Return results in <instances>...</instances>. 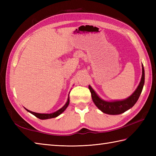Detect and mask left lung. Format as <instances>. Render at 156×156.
Returning <instances> with one entry per match:
<instances>
[{
  "label": "left lung",
  "mask_w": 156,
  "mask_h": 156,
  "mask_svg": "<svg viewBox=\"0 0 156 156\" xmlns=\"http://www.w3.org/2000/svg\"><path fill=\"white\" fill-rule=\"evenodd\" d=\"M144 82L145 72L144 66L142 65V76L140 84L133 93L130 97L124 99V100L106 101L98 97L90 85L88 86V88L91 92L92 98L94 103L102 112L108 115H119L132 108L136 103L141 93L142 90H143Z\"/></svg>",
  "instance_id": "obj_1"
}]
</instances>
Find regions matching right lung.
I'll return each instance as SVG.
<instances>
[{
    "label": "right lung",
    "mask_w": 156,
    "mask_h": 156,
    "mask_svg": "<svg viewBox=\"0 0 156 156\" xmlns=\"http://www.w3.org/2000/svg\"><path fill=\"white\" fill-rule=\"evenodd\" d=\"M69 103V97H68V101L67 102H66V103L65 104V105L62 108H61L60 109H59L58 111H55L54 112H52V113H49V114H44V113H37V112H32L31 111L29 110H27V108H25L26 110H27L28 112H30V113L33 114L34 115H35L36 117H37L39 119H51V118H55L56 117H58V116H59L60 114H62L63 112H64L66 108L68 107V106Z\"/></svg>",
    "instance_id": "obj_1"
}]
</instances>
